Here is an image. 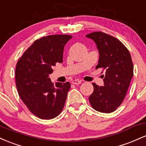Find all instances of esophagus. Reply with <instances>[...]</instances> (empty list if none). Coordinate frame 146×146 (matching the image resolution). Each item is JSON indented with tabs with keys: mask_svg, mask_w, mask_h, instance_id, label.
<instances>
[{
	"mask_svg": "<svg viewBox=\"0 0 146 146\" xmlns=\"http://www.w3.org/2000/svg\"><path fill=\"white\" fill-rule=\"evenodd\" d=\"M82 83V80H73L72 81V84H80Z\"/></svg>",
	"mask_w": 146,
	"mask_h": 146,
	"instance_id": "esophagus-1",
	"label": "esophagus"
}]
</instances>
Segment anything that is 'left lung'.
<instances>
[{"mask_svg": "<svg viewBox=\"0 0 146 146\" xmlns=\"http://www.w3.org/2000/svg\"><path fill=\"white\" fill-rule=\"evenodd\" d=\"M86 37L93 40L100 54L96 68L104 70L103 86L93 83L90 104L95 110L110 113L121 104L133 76V64L130 52L123 43L106 33L96 31Z\"/></svg>", "mask_w": 146, "mask_h": 146, "instance_id": "left-lung-1", "label": "left lung"}]
</instances>
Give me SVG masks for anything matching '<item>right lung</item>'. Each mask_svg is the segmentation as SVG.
<instances>
[{"label":"right lung","instance_id":"right-lung-1","mask_svg":"<svg viewBox=\"0 0 146 146\" xmlns=\"http://www.w3.org/2000/svg\"><path fill=\"white\" fill-rule=\"evenodd\" d=\"M68 35H51L37 40L18 60L16 84L20 98L31 113L42 119L60 115L71 84L51 82L49 75L57 63H62Z\"/></svg>","mask_w":146,"mask_h":146}]
</instances>
